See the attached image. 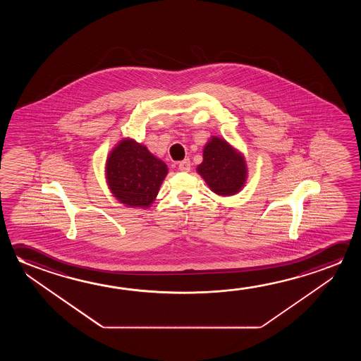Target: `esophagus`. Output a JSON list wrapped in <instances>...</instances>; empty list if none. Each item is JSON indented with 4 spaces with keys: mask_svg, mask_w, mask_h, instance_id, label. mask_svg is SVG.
I'll return each instance as SVG.
<instances>
[{
    "mask_svg": "<svg viewBox=\"0 0 361 361\" xmlns=\"http://www.w3.org/2000/svg\"><path fill=\"white\" fill-rule=\"evenodd\" d=\"M178 170L183 172H189L190 170H191V164H190V160L186 159V160L181 161V162L178 164Z\"/></svg>",
    "mask_w": 361,
    "mask_h": 361,
    "instance_id": "1",
    "label": "esophagus"
}]
</instances>
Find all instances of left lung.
I'll return each mask as SVG.
<instances>
[{
    "mask_svg": "<svg viewBox=\"0 0 361 361\" xmlns=\"http://www.w3.org/2000/svg\"><path fill=\"white\" fill-rule=\"evenodd\" d=\"M196 171L216 195H235L248 178L247 162L237 148L220 137L212 136L202 151Z\"/></svg>",
    "mask_w": 361,
    "mask_h": 361,
    "instance_id": "left-lung-1",
    "label": "left lung"
}]
</instances>
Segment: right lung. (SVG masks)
Instances as JSON below:
<instances>
[{
  "label": "right lung",
  "mask_w": 361,
  "mask_h": 361,
  "mask_svg": "<svg viewBox=\"0 0 361 361\" xmlns=\"http://www.w3.org/2000/svg\"><path fill=\"white\" fill-rule=\"evenodd\" d=\"M167 172L164 161L132 138L121 140L106 157L108 189L128 207H151Z\"/></svg>",
  "instance_id": "add662e5"
}]
</instances>
